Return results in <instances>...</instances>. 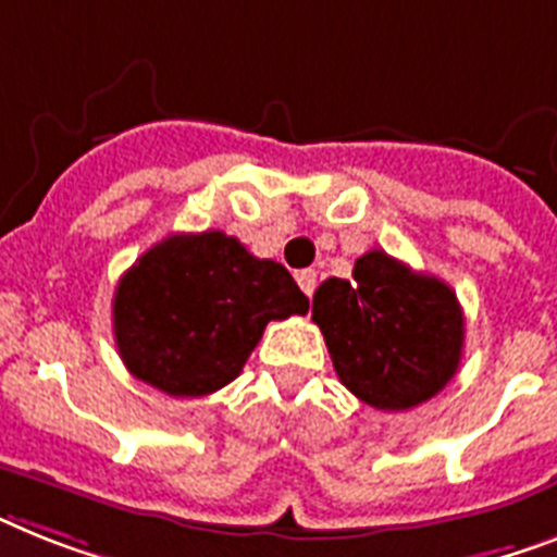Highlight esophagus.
I'll use <instances>...</instances> for the list:
<instances>
[{"instance_id":"1","label":"esophagus","mask_w":557,"mask_h":557,"mask_svg":"<svg viewBox=\"0 0 557 557\" xmlns=\"http://www.w3.org/2000/svg\"><path fill=\"white\" fill-rule=\"evenodd\" d=\"M296 282H298V287L305 289V296L310 298L312 293H315V270H298Z\"/></svg>"}]
</instances>
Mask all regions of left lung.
<instances>
[{
  "instance_id": "8db88e82",
  "label": "left lung",
  "mask_w": 557,
  "mask_h": 557,
  "mask_svg": "<svg viewBox=\"0 0 557 557\" xmlns=\"http://www.w3.org/2000/svg\"><path fill=\"white\" fill-rule=\"evenodd\" d=\"M312 321L344 387L375 410L430 401L461 364L463 312L453 287L384 250L356 259L352 282H321Z\"/></svg>"
}]
</instances>
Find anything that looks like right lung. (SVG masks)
Listing matches in <instances>:
<instances>
[{
  "label": "right lung",
  "mask_w": 557,
  "mask_h": 557,
  "mask_svg": "<svg viewBox=\"0 0 557 557\" xmlns=\"http://www.w3.org/2000/svg\"><path fill=\"white\" fill-rule=\"evenodd\" d=\"M293 275L222 230L178 233L119 278L113 335L124 367L150 387L199 398L236 379L268 321L305 315Z\"/></svg>",
  "instance_id": "1"
}]
</instances>
